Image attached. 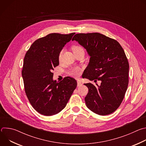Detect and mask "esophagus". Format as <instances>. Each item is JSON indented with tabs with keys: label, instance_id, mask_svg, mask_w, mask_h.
<instances>
[{
	"label": "esophagus",
	"instance_id": "34e87169",
	"mask_svg": "<svg viewBox=\"0 0 146 146\" xmlns=\"http://www.w3.org/2000/svg\"><path fill=\"white\" fill-rule=\"evenodd\" d=\"M82 86L81 82L80 81L78 80V81H77V87H80V86Z\"/></svg>",
	"mask_w": 146,
	"mask_h": 146
}]
</instances>
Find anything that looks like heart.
<instances>
[{
    "mask_svg": "<svg viewBox=\"0 0 146 146\" xmlns=\"http://www.w3.org/2000/svg\"><path fill=\"white\" fill-rule=\"evenodd\" d=\"M72 51L73 52H75L77 51H79V50H83V48L81 47V46H74L72 47ZM62 51H61L60 52H59V58L60 59L61 58V56H62ZM81 71H82V69L80 67H73V68H72L68 72V73L72 76H73V77H78L79 76H80L81 73Z\"/></svg>",
    "mask_w": 146,
    "mask_h": 146,
    "instance_id": "obj_1",
    "label": "heart"
}]
</instances>
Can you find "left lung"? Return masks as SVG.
Here are the masks:
<instances>
[{
    "label": "left lung",
    "mask_w": 146,
    "mask_h": 146,
    "mask_svg": "<svg viewBox=\"0 0 146 146\" xmlns=\"http://www.w3.org/2000/svg\"><path fill=\"white\" fill-rule=\"evenodd\" d=\"M84 47L90 60L83 77L101 81L99 86L84 84L88 88L85 98L87 108L94 113L106 115L120 106L129 82V63L118 41L99 33H78L72 41Z\"/></svg>",
    "instance_id": "1"
}]
</instances>
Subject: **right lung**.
<instances>
[{"label": "right lung", "instance_id": "obj_1", "mask_svg": "<svg viewBox=\"0 0 146 146\" xmlns=\"http://www.w3.org/2000/svg\"><path fill=\"white\" fill-rule=\"evenodd\" d=\"M75 33H50L35 41L24 59L22 76L27 98L40 114L50 116L63 110L77 87L73 78L53 80L54 68L59 65V54Z\"/></svg>", "mask_w": 146, "mask_h": 146}]
</instances>
